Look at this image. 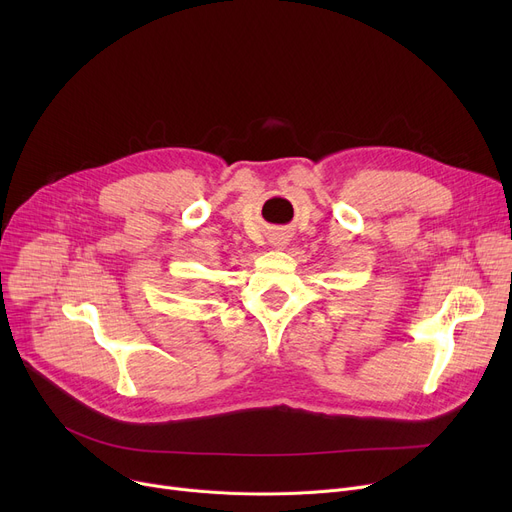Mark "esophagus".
Returning a JSON list of instances; mask_svg holds the SVG:
<instances>
[{"label":"esophagus","instance_id":"34e87169","mask_svg":"<svg viewBox=\"0 0 512 512\" xmlns=\"http://www.w3.org/2000/svg\"><path fill=\"white\" fill-rule=\"evenodd\" d=\"M280 245H284V242H278V247H280Z\"/></svg>","mask_w":512,"mask_h":512}]
</instances>
